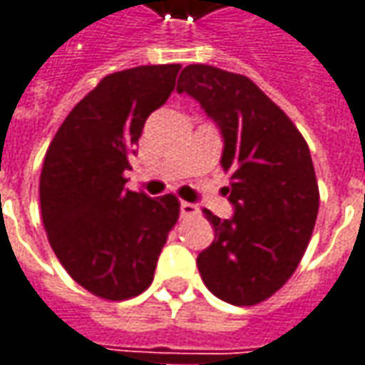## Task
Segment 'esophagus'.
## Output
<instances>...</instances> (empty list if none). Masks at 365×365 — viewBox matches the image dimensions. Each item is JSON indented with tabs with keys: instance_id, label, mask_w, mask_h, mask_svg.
Masks as SVG:
<instances>
[{
	"instance_id": "1",
	"label": "esophagus",
	"mask_w": 365,
	"mask_h": 365,
	"mask_svg": "<svg viewBox=\"0 0 365 365\" xmlns=\"http://www.w3.org/2000/svg\"><path fill=\"white\" fill-rule=\"evenodd\" d=\"M180 214L182 216H194V214H197V207L190 202H180Z\"/></svg>"
}]
</instances>
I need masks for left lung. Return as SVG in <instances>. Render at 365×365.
<instances>
[{"label": "left lung", "mask_w": 365, "mask_h": 365, "mask_svg": "<svg viewBox=\"0 0 365 365\" xmlns=\"http://www.w3.org/2000/svg\"><path fill=\"white\" fill-rule=\"evenodd\" d=\"M178 93L200 103L222 135L224 187L234 207L204 210L214 240L197 255L202 281L232 305H257L283 287L305 255L319 210L311 153L291 119L250 78L190 64Z\"/></svg>", "instance_id": "left-lung-1"}]
</instances>
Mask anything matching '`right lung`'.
Instances as JSON below:
<instances>
[{
  "mask_svg": "<svg viewBox=\"0 0 365 365\" xmlns=\"http://www.w3.org/2000/svg\"><path fill=\"white\" fill-rule=\"evenodd\" d=\"M180 68L159 64L108 74L70 110L48 147L40 175L48 240L70 277L103 299L143 293L178 222L175 195L129 192L123 173Z\"/></svg>",
  "mask_w": 365,
  "mask_h": 365,
  "instance_id": "add662e5",
  "label": "right lung"
}]
</instances>
